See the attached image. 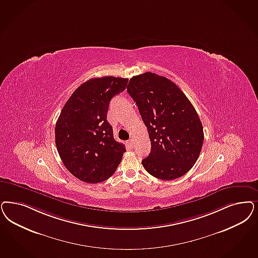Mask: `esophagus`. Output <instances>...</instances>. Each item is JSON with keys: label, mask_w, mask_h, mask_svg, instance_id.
<instances>
[{"label": "esophagus", "mask_w": 258, "mask_h": 258, "mask_svg": "<svg viewBox=\"0 0 258 258\" xmlns=\"http://www.w3.org/2000/svg\"><path fill=\"white\" fill-rule=\"evenodd\" d=\"M126 143H127V146H128V147L133 148V146H134V139H130V140H128Z\"/></svg>", "instance_id": "34e87169"}]
</instances>
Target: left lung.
Wrapping results in <instances>:
<instances>
[{
  "label": "left lung",
  "instance_id": "left-lung-1",
  "mask_svg": "<svg viewBox=\"0 0 258 258\" xmlns=\"http://www.w3.org/2000/svg\"><path fill=\"white\" fill-rule=\"evenodd\" d=\"M126 89L151 140L144 168L162 180L183 176L196 164L204 141L196 108L173 82L152 72L134 76Z\"/></svg>",
  "mask_w": 258,
  "mask_h": 258
}]
</instances>
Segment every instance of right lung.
<instances>
[{"mask_svg": "<svg viewBox=\"0 0 258 258\" xmlns=\"http://www.w3.org/2000/svg\"><path fill=\"white\" fill-rule=\"evenodd\" d=\"M128 79L105 76L82 84L62 107L55 125V143L64 167L86 183H100L115 172L125 148L113 137L107 113L111 98Z\"/></svg>", "mask_w": 258, "mask_h": 258, "instance_id": "1", "label": "right lung"}]
</instances>
